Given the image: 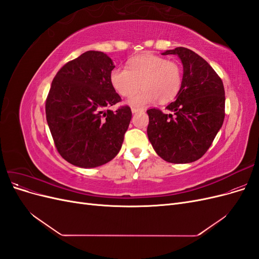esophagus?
<instances>
[{
  "instance_id": "34e87169",
  "label": "esophagus",
  "mask_w": 259,
  "mask_h": 259,
  "mask_svg": "<svg viewBox=\"0 0 259 259\" xmlns=\"http://www.w3.org/2000/svg\"><path fill=\"white\" fill-rule=\"evenodd\" d=\"M140 111H144V110H142V109H138V108H132L133 113H137V112H140Z\"/></svg>"
}]
</instances>
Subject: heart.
Masks as SVG:
<instances>
[{
	"instance_id": "heart-1",
	"label": "heart",
	"mask_w": 259,
	"mask_h": 259,
	"mask_svg": "<svg viewBox=\"0 0 259 259\" xmlns=\"http://www.w3.org/2000/svg\"><path fill=\"white\" fill-rule=\"evenodd\" d=\"M110 81L123 97L132 96L143 85L144 90L130 99L132 106L143 108L156 99L161 104L175 99L182 89L183 71L176 61L144 54L131 58L128 68H114L110 73Z\"/></svg>"
}]
</instances>
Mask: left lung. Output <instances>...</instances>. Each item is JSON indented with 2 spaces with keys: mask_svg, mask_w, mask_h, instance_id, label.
<instances>
[{
  "mask_svg": "<svg viewBox=\"0 0 259 259\" xmlns=\"http://www.w3.org/2000/svg\"><path fill=\"white\" fill-rule=\"evenodd\" d=\"M162 55H178L184 66L182 89L164 113L147 110L148 138L163 160L190 163L202 158L225 119V89L221 77L206 60L186 48Z\"/></svg>",
  "mask_w": 259,
  "mask_h": 259,
  "instance_id": "1",
  "label": "left lung"
}]
</instances>
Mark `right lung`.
I'll return each instance as SVG.
<instances>
[{"label":"right lung","instance_id":"1","mask_svg":"<svg viewBox=\"0 0 259 259\" xmlns=\"http://www.w3.org/2000/svg\"><path fill=\"white\" fill-rule=\"evenodd\" d=\"M114 69L103 52L89 51L55 75L45 103L46 120L59 154L80 167H96L119 153L132 119L110 81Z\"/></svg>","mask_w":259,"mask_h":259}]
</instances>
